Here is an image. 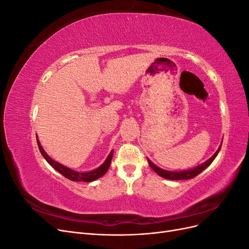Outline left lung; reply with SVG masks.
Masks as SVG:
<instances>
[{
  "label": "left lung",
  "instance_id": "left-lung-1",
  "mask_svg": "<svg viewBox=\"0 0 249 249\" xmlns=\"http://www.w3.org/2000/svg\"><path fill=\"white\" fill-rule=\"evenodd\" d=\"M222 144V143H221ZM221 144L220 146L218 147V149L216 150V153L210 158V159H208L206 162H203L202 164L198 165V166L194 167V168H191V169H187V170H182V171H169V170H164L160 167H158L156 164H154L152 161H150L148 158H147V161H148V164L149 166L153 168V170L158 173L160 177L164 178H167V179H173V180H179V179H190V178H193L196 176H198L200 172H202L203 170H205L208 166H210L211 163H212L214 161L215 158L217 157L218 153H219V150L221 148Z\"/></svg>",
  "mask_w": 249,
  "mask_h": 249
}]
</instances>
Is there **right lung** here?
Instances as JSON below:
<instances>
[{
  "instance_id": "right-lung-1",
  "label": "right lung",
  "mask_w": 249,
  "mask_h": 249,
  "mask_svg": "<svg viewBox=\"0 0 249 249\" xmlns=\"http://www.w3.org/2000/svg\"><path fill=\"white\" fill-rule=\"evenodd\" d=\"M37 144H38V147H39V150H40L42 157L47 160V162L51 165V166L55 170H57L59 173H61L63 177H65L66 178H69L71 180H73V182H93V180L100 178L108 171V169L110 167V164H111L112 157H113V150H111L109 156L107 157V159L105 160V162L101 165L100 167H97L93 170L86 171V172H80V171H76V170L66 167V166H64V165L60 164L59 162L53 160L52 158L46 152H44V149L42 148L38 138H37Z\"/></svg>"
}]
</instances>
